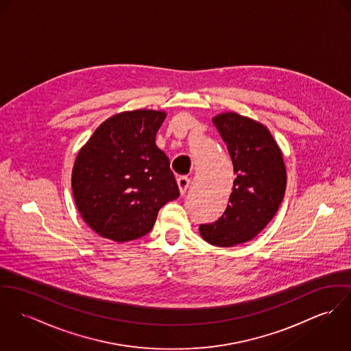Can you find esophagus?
Returning <instances> with one entry per match:
<instances>
[{"mask_svg":"<svg viewBox=\"0 0 351 351\" xmlns=\"http://www.w3.org/2000/svg\"><path fill=\"white\" fill-rule=\"evenodd\" d=\"M189 184H191V179L187 178V176H180V178L178 179V186H179V189H180V193H182V195H184V193L187 192Z\"/></svg>","mask_w":351,"mask_h":351,"instance_id":"1","label":"esophagus"}]
</instances>
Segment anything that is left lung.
<instances>
[{"label":"left lung","mask_w":351,"mask_h":351,"mask_svg":"<svg viewBox=\"0 0 351 351\" xmlns=\"http://www.w3.org/2000/svg\"><path fill=\"white\" fill-rule=\"evenodd\" d=\"M214 124L237 178L223 215L199 230L206 242L232 247L254 239L275 216L286 191V167L265 125L232 112L217 114Z\"/></svg>","instance_id":"1"}]
</instances>
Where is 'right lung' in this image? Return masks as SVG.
I'll return each instance as SVG.
<instances>
[{
	"instance_id": "right-lung-1",
	"label": "right lung",
	"mask_w": 351,
	"mask_h": 351,
	"mask_svg": "<svg viewBox=\"0 0 351 351\" xmlns=\"http://www.w3.org/2000/svg\"><path fill=\"white\" fill-rule=\"evenodd\" d=\"M165 113L137 109L106 120L76 158L72 189L85 223L103 238L148 234L162 206L180 192L169 159L155 144Z\"/></svg>"
}]
</instances>
